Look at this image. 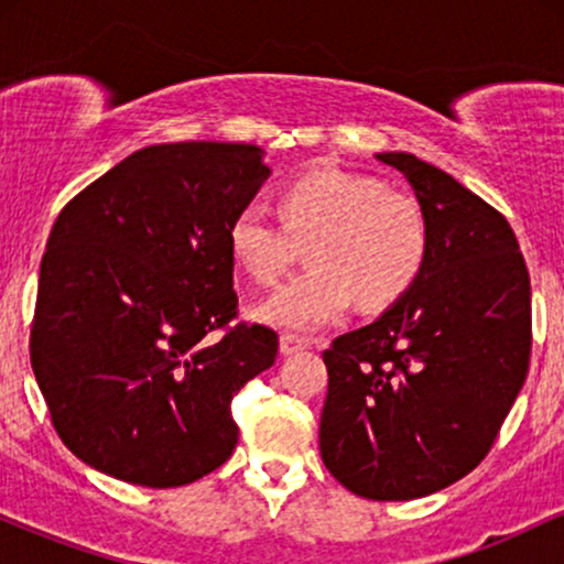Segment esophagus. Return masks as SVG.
<instances>
[{
    "instance_id": "1",
    "label": "esophagus",
    "mask_w": 564,
    "mask_h": 564,
    "mask_svg": "<svg viewBox=\"0 0 564 564\" xmlns=\"http://www.w3.org/2000/svg\"><path fill=\"white\" fill-rule=\"evenodd\" d=\"M307 347H310V339H304V336H296V334L281 336V355L302 352V349H307Z\"/></svg>"
}]
</instances>
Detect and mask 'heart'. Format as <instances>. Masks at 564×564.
<instances>
[{
	"label": "heart",
	"mask_w": 564,
	"mask_h": 564,
	"mask_svg": "<svg viewBox=\"0 0 564 564\" xmlns=\"http://www.w3.org/2000/svg\"><path fill=\"white\" fill-rule=\"evenodd\" d=\"M278 217L243 206L228 225V249L260 286H273L307 246V273L270 294L257 318L275 328L332 326L352 300L384 310L411 291L430 254V225L411 193L341 166H315L278 187Z\"/></svg>",
	"instance_id": "obj_1"
}]
</instances>
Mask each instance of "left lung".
<instances>
[{"mask_svg":"<svg viewBox=\"0 0 564 564\" xmlns=\"http://www.w3.org/2000/svg\"><path fill=\"white\" fill-rule=\"evenodd\" d=\"M405 174L430 225V254L405 296L323 352L326 469L371 501L448 488L494 448L525 384L530 275L501 212L411 153Z\"/></svg>","mask_w":564,"mask_h":564,"instance_id":"obj_1","label":"left lung"}]
</instances>
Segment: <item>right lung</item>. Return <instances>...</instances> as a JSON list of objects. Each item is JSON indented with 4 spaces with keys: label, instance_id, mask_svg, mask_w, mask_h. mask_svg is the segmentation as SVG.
<instances>
[{
    "label": "right lung",
    "instance_id": "obj_1",
    "mask_svg": "<svg viewBox=\"0 0 564 564\" xmlns=\"http://www.w3.org/2000/svg\"><path fill=\"white\" fill-rule=\"evenodd\" d=\"M249 142L142 148L63 206L39 270L31 368L84 464L145 488L223 467L232 394L278 334L238 318L228 225L268 180Z\"/></svg>",
    "mask_w": 564,
    "mask_h": 564
}]
</instances>
